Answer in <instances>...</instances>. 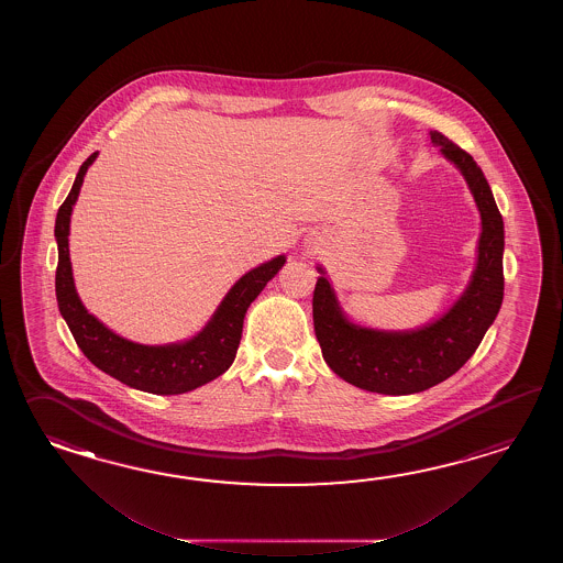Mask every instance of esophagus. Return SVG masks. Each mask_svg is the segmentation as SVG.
<instances>
[{"label": "esophagus", "instance_id": "1", "mask_svg": "<svg viewBox=\"0 0 563 563\" xmlns=\"http://www.w3.org/2000/svg\"><path fill=\"white\" fill-rule=\"evenodd\" d=\"M311 243H313V241H311Z\"/></svg>", "mask_w": 563, "mask_h": 563}]
</instances>
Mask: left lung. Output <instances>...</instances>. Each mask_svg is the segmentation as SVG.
<instances>
[{
  "mask_svg": "<svg viewBox=\"0 0 563 563\" xmlns=\"http://www.w3.org/2000/svg\"><path fill=\"white\" fill-rule=\"evenodd\" d=\"M432 146L467 183L481 217L475 269L461 296L432 322L412 330H380L347 318L323 265H316L313 330L325 364L342 380L378 395L422 393L453 376L477 350L503 301L505 229L489 183L473 156L431 131Z\"/></svg>",
  "mask_w": 563,
  "mask_h": 563,
  "instance_id": "1",
  "label": "left lung"
}]
</instances>
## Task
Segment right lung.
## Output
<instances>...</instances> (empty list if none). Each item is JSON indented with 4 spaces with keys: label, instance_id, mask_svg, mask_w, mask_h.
<instances>
[{
    "label": "right lung",
    "instance_id": "right-lung-1",
    "mask_svg": "<svg viewBox=\"0 0 563 563\" xmlns=\"http://www.w3.org/2000/svg\"><path fill=\"white\" fill-rule=\"evenodd\" d=\"M96 156L98 153H92L82 163L73 189L56 216V299L62 318L68 323L74 340L85 352L86 358L96 368L107 372L108 376L151 395L191 393L229 371L240 347L247 308L264 291L267 282L284 267L286 255H277L241 276L225 294V298L221 299L213 316L191 338L156 346L122 338L86 310L74 286L73 262L68 250L74 205L78 201L86 170L95 163Z\"/></svg>",
    "mask_w": 563,
    "mask_h": 563
}]
</instances>
